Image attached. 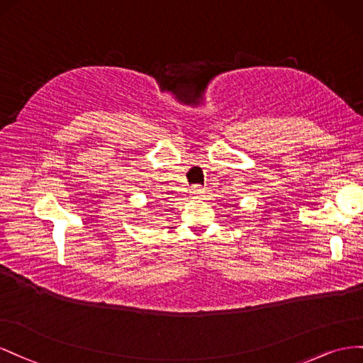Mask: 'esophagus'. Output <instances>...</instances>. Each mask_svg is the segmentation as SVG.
I'll return each instance as SVG.
<instances>
[{"label": "esophagus", "instance_id": "esophagus-1", "mask_svg": "<svg viewBox=\"0 0 363 363\" xmlns=\"http://www.w3.org/2000/svg\"><path fill=\"white\" fill-rule=\"evenodd\" d=\"M191 194L194 196V198H202V196L205 194V189L202 187V185H193Z\"/></svg>", "mask_w": 363, "mask_h": 363}]
</instances>
